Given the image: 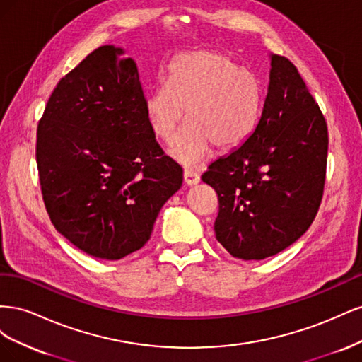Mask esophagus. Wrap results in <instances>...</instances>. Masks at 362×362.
Masks as SVG:
<instances>
[{
  "label": "esophagus",
  "mask_w": 362,
  "mask_h": 362,
  "mask_svg": "<svg viewBox=\"0 0 362 362\" xmlns=\"http://www.w3.org/2000/svg\"><path fill=\"white\" fill-rule=\"evenodd\" d=\"M201 181V177H199V173L198 172H194V170H192V169H185L184 170V182L187 184V185H196Z\"/></svg>",
  "instance_id": "34e87169"
}]
</instances>
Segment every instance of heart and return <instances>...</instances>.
Here are the masks:
<instances>
[{"label": "heart", "mask_w": 362, "mask_h": 362, "mask_svg": "<svg viewBox=\"0 0 362 362\" xmlns=\"http://www.w3.org/2000/svg\"><path fill=\"white\" fill-rule=\"evenodd\" d=\"M259 105L254 74L223 54L205 51L175 59L166 84L144 101L152 133L164 141L177 134L187 112L189 125L170 146V156L185 164H198L213 146L228 152L245 144L257 127Z\"/></svg>", "instance_id": "heart-1"}]
</instances>
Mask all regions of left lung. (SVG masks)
Instances as JSON below:
<instances>
[{
  "instance_id": "1",
  "label": "left lung",
  "mask_w": 362,
  "mask_h": 362,
  "mask_svg": "<svg viewBox=\"0 0 362 362\" xmlns=\"http://www.w3.org/2000/svg\"><path fill=\"white\" fill-rule=\"evenodd\" d=\"M267 93L252 134L213 161L217 242L242 259L287 249L313 223L323 196L327 127L294 64L270 54Z\"/></svg>"
}]
</instances>
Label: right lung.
I'll list each match as a JSON object with an SVG mask.
<instances>
[{"mask_svg": "<svg viewBox=\"0 0 362 362\" xmlns=\"http://www.w3.org/2000/svg\"><path fill=\"white\" fill-rule=\"evenodd\" d=\"M137 64L104 45L59 81L37 127L36 161L52 225L86 254L120 259L149 240L182 169L148 124Z\"/></svg>", "mask_w": 362, "mask_h": 362, "instance_id": "add662e5", "label": "right lung"}]
</instances>
